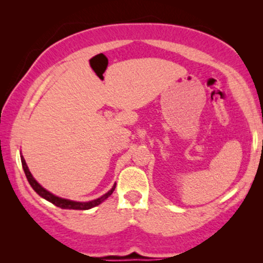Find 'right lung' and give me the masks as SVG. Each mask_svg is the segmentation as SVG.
<instances>
[{"mask_svg":"<svg viewBox=\"0 0 263 263\" xmlns=\"http://www.w3.org/2000/svg\"><path fill=\"white\" fill-rule=\"evenodd\" d=\"M21 161H22V166H23V169H24L26 179H28L30 185L32 186V189L35 191V193H37L44 199H46V201L51 202L52 204H54L55 206L61 208V209H69V210H89V209L95 208L97 205H100L102 202H104L105 199L114 193V190L116 188V183H115L112 185V188H111L108 191V193L104 194L103 196H101L100 198L92 199V201H88V202L70 201V199H66V198L59 197V196L53 195L52 193H50V191L46 190L45 188H43V186L34 180V177L32 176V174H31V172L29 171L28 164H26V162H25V159L23 158V155H22V152H21Z\"/></svg>","mask_w":263,"mask_h":263,"instance_id":"right-lung-1","label":"right lung"}]
</instances>
